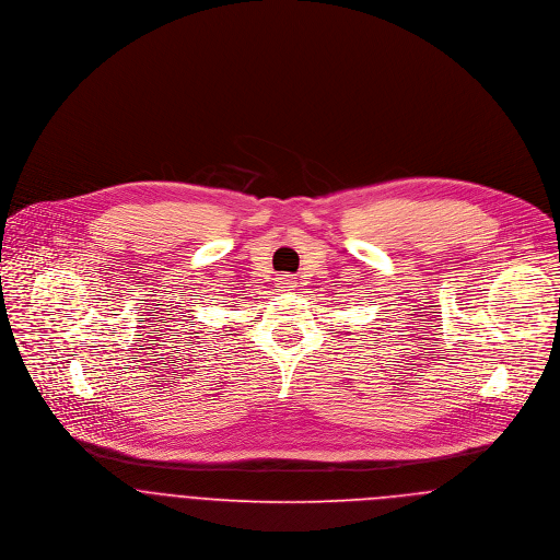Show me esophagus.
<instances>
[{"instance_id":"esophagus-1","label":"esophagus","mask_w":560,"mask_h":560,"mask_svg":"<svg viewBox=\"0 0 560 560\" xmlns=\"http://www.w3.org/2000/svg\"><path fill=\"white\" fill-rule=\"evenodd\" d=\"M278 284H280L282 291H295L298 289V278L291 276V273H280Z\"/></svg>"}]
</instances>
